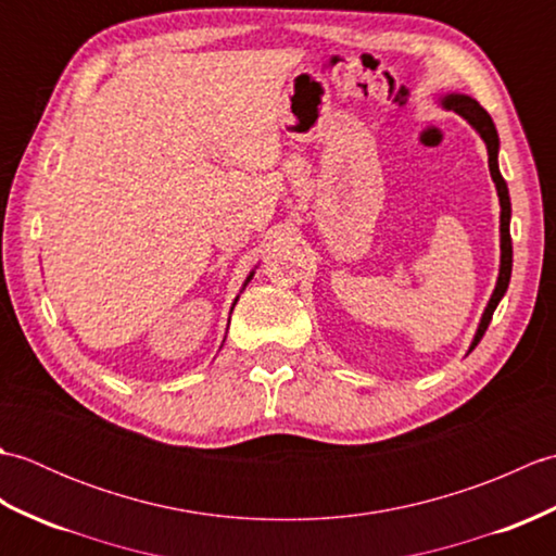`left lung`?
Listing matches in <instances>:
<instances>
[{
	"mask_svg": "<svg viewBox=\"0 0 556 556\" xmlns=\"http://www.w3.org/2000/svg\"><path fill=\"white\" fill-rule=\"evenodd\" d=\"M442 104L446 110H454L456 114L464 116V119L476 128L480 134V138L485 140L488 146V164H490V174L492 181L497 186V195H500V205H502V215H500V248H502V265H500V277H497V287H494L490 303L485 313H482V320L478 325V332L473 337V344H470V351L478 346V341L482 339V334L488 332V325L492 320V313L497 308L502 296L509 289V279H511V263H514V251H511V233H509V222H511V200H509V188H506V181L502 179L500 174V164H497V152H500V136L497 128L492 124V116L480 108V104L468 98V96H458V92H452L442 100Z\"/></svg>",
	"mask_w": 556,
	"mask_h": 556,
	"instance_id": "left-lung-1",
	"label": "left lung"
}]
</instances>
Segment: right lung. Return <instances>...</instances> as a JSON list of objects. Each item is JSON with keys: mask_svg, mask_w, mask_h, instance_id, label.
I'll use <instances>...</instances> for the list:
<instances>
[{"mask_svg": "<svg viewBox=\"0 0 556 556\" xmlns=\"http://www.w3.org/2000/svg\"><path fill=\"white\" fill-rule=\"evenodd\" d=\"M251 279H253V271H251V275H248V279H245V285H248V281H251ZM245 285H243V287H245ZM233 305H236V303H233Z\"/></svg>", "mask_w": 556, "mask_h": 556, "instance_id": "add662e5", "label": "right lung"}]
</instances>
